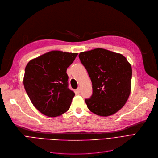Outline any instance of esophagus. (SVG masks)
Segmentation results:
<instances>
[{
    "label": "esophagus",
    "mask_w": 158,
    "mask_h": 158,
    "mask_svg": "<svg viewBox=\"0 0 158 158\" xmlns=\"http://www.w3.org/2000/svg\"><path fill=\"white\" fill-rule=\"evenodd\" d=\"M80 89L78 87V89H76V93H78V94H79V93H80Z\"/></svg>",
    "instance_id": "34e87169"
}]
</instances>
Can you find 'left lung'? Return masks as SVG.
Wrapping results in <instances>:
<instances>
[{"instance_id":"left-lung-1","label":"left lung","mask_w":158,"mask_h":158,"mask_svg":"<svg viewBox=\"0 0 158 158\" xmlns=\"http://www.w3.org/2000/svg\"><path fill=\"white\" fill-rule=\"evenodd\" d=\"M93 85V94L85 102L94 114L109 116L121 109L131 89L132 67L122 54L102 48L78 55Z\"/></svg>"}]
</instances>
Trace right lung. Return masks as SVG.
<instances>
[{
  "label": "right lung",
  "mask_w": 158,
  "mask_h": 158,
  "mask_svg": "<svg viewBox=\"0 0 158 158\" xmlns=\"http://www.w3.org/2000/svg\"><path fill=\"white\" fill-rule=\"evenodd\" d=\"M77 55L52 51L27 64L24 86L31 103L42 114L56 117L69 109L75 94L68 88L66 71Z\"/></svg>",
  "instance_id": "obj_1"
}]
</instances>
